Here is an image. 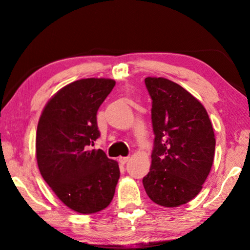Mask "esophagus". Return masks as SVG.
Listing matches in <instances>:
<instances>
[{
    "instance_id": "34e87169",
    "label": "esophagus",
    "mask_w": 250,
    "mask_h": 250,
    "mask_svg": "<svg viewBox=\"0 0 250 250\" xmlns=\"http://www.w3.org/2000/svg\"><path fill=\"white\" fill-rule=\"evenodd\" d=\"M129 156H120L119 158V162L121 163V164H125L126 162H128L129 161Z\"/></svg>"
}]
</instances>
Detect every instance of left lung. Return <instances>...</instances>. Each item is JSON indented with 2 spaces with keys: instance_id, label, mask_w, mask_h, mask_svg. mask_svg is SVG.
I'll return each instance as SVG.
<instances>
[{
  "instance_id": "1",
  "label": "left lung",
  "mask_w": 250,
  "mask_h": 250,
  "mask_svg": "<svg viewBox=\"0 0 250 250\" xmlns=\"http://www.w3.org/2000/svg\"><path fill=\"white\" fill-rule=\"evenodd\" d=\"M154 132L150 172L142 183L164 207L186 204L201 192L214 161L215 135L205 108L180 84L147 77Z\"/></svg>"
}]
</instances>
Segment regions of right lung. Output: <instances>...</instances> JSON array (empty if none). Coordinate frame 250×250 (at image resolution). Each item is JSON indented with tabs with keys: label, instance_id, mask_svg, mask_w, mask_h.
Here are the masks:
<instances>
[{
	"label": "right lung",
	"instance_id": "obj_1",
	"mask_svg": "<svg viewBox=\"0 0 250 250\" xmlns=\"http://www.w3.org/2000/svg\"><path fill=\"white\" fill-rule=\"evenodd\" d=\"M115 84L104 78L67 84L45 105L37 125L41 174L59 200L80 214L105 208L120 177L116 161L103 150H90L100 137L97 112Z\"/></svg>",
	"mask_w": 250,
	"mask_h": 250
}]
</instances>
